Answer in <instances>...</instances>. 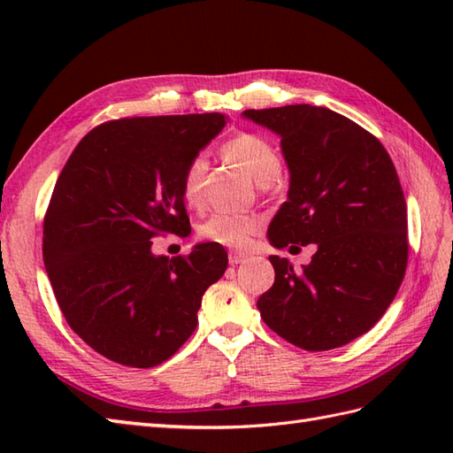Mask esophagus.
<instances>
[{
  "instance_id": "esophagus-1",
  "label": "esophagus",
  "mask_w": 453,
  "mask_h": 453,
  "mask_svg": "<svg viewBox=\"0 0 453 453\" xmlns=\"http://www.w3.org/2000/svg\"><path fill=\"white\" fill-rule=\"evenodd\" d=\"M247 258V255L245 253H242V251H232L229 253V265H242L243 261Z\"/></svg>"
}]
</instances>
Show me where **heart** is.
I'll list each match as a JSON object with an SVG mask.
<instances>
[{
	"label": "heart",
	"instance_id": "b5f03b06",
	"mask_svg": "<svg viewBox=\"0 0 453 453\" xmlns=\"http://www.w3.org/2000/svg\"><path fill=\"white\" fill-rule=\"evenodd\" d=\"M226 153L239 165L245 167L258 187H271L282 171V159L276 146L258 134H239L226 143ZM210 161L206 153L190 157L182 171L180 190L187 204L200 208L206 200ZM263 226V219L255 214L218 210L200 224V235L211 243L245 249Z\"/></svg>",
	"mask_w": 453,
	"mask_h": 453
}]
</instances>
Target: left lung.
Listing matches in <instances>:
<instances>
[{"label":"left lung","instance_id":"left-lung-1","mask_svg":"<svg viewBox=\"0 0 453 453\" xmlns=\"http://www.w3.org/2000/svg\"><path fill=\"white\" fill-rule=\"evenodd\" d=\"M243 117L282 138L290 169L268 239L276 249H317L302 271L268 257L276 276L258 311L303 350L339 349L381 319L407 271V204L395 165L373 134L325 107L288 104Z\"/></svg>","mask_w":453,"mask_h":453}]
</instances>
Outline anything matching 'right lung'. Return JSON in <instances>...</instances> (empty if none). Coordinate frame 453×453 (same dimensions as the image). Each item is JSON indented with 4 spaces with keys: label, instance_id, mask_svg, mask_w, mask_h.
Masks as SVG:
<instances>
[{
    "label": "right lung",
    "instance_id": "obj_1",
    "mask_svg": "<svg viewBox=\"0 0 453 453\" xmlns=\"http://www.w3.org/2000/svg\"><path fill=\"white\" fill-rule=\"evenodd\" d=\"M226 127L219 112L136 117L85 134L56 180L42 258L80 339L122 365L169 360L198 325L202 296L227 268L218 243L153 255V237L188 235L180 179Z\"/></svg>",
    "mask_w": 453,
    "mask_h": 453
}]
</instances>
